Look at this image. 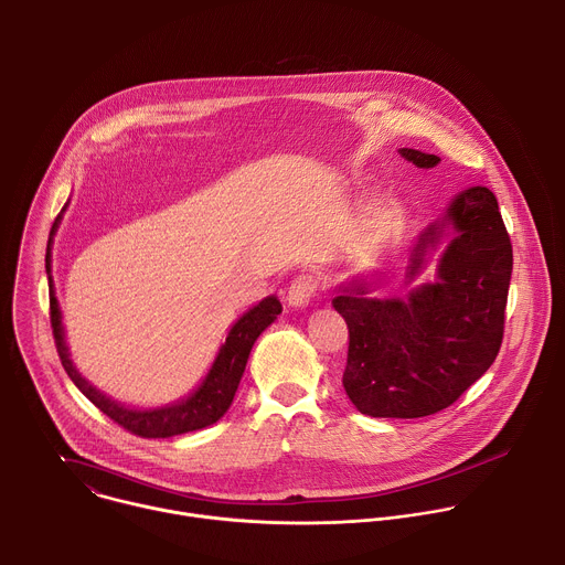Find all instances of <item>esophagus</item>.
<instances>
[{"instance_id": "1", "label": "esophagus", "mask_w": 565, "mask_h": 565, "mask_svg": "<svg viewBox=\"0 0 565 565\" xmlns=\"http://www.w3.org/2000/svg\"><path fill=\"white\" fill-rule=\"evenodd\" d=\"M319 292V279L310 273H301L297 275L290 286H288V292H286V301L292 306V308H303L310 303V299Z\"/></svg>"}]
</instances>
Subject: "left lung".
Here are the masks:
<instances>
[{
	"label": "left lung",
	"instance_id": "1",
	"mask_svg": "<svg viewBox=\"0 0 565 565\" xmlns=\"http://www.w3.org/2000/svg\"><path fill=\"white\" fill-rule=\"evenodd\" d=\"M416 168L440 158L402 147ZM451 225L436 281L412 288L405 299L366 297L355 279L340 288L335 310L349 327L344 391L360 414L423 418L447 409L499 355L512 277V244L488 188L454 196L443 221L429 225L412 250L407 284Z\"/></svg>",
	"mask_w": 565,
	"mask_h": 565
}]
</instances>
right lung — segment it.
<instances>
[{
	"label": "right lung",
	"instance_id": "obj_1",
	"mask_svg": "<svg viewBox=\"0 0 565 565\" xmlns=\"http://www.w3.org/2000/svg\"><path fill=\"white\" fill-rule=\"evenodd\" d=\"M62 212L57 214V218L53 221V227H51L49 246H46V273H49L51 329H53L55 349H57V355L62 360L66 375L103 414H107L116 425H120L122 429H127L129 434H136L140 438H170V436H179V434H188V431H196V429L214 425L218 418H223V414L232 405V397L236 393L241 375H244V371H246L253 344L281 312L279 299L275 295H270V297L262 299L255 308H250L244 317L236 319V324L230 329L225 344L221 347L210 373L205 375L203 384L192 395L174 402V405L160 407V409H129V407L120 405V402L107 397L94 384H89L83 375L75 371L71 358H68V349L64 342V329H62V315H60V306L55 299L53 281H51V241L60 225Z\"/></svg>",
	"mask_w": 565,
	"mask_h": 565
}]
</instances>
